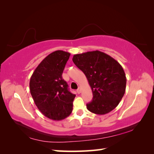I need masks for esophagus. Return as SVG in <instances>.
<instances>
[{
	"mask_svg": "<svg viewBox=\"0 0 154 154\" xmlns=\"http://www.w3.org/2000/svg\"><path fill=\"white\" fill-rule=\"evenodd\" d=\"M77 92L78 94H80V93H81V88H78V89L77 90Z\"/></svg>",
	"mask_w": 154,
	"mask_h": 154,
	"instance_id": "34e87169",
	"label": "esophagus"
}]
</instances>
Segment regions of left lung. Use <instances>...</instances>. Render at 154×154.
Wrapping results in <instances>:
<instances>
[{
	"label": "left lung",
	"mask_w": 154,
	"mask_h": 154,
	"mask_svg": "<svg viewBox=\"0 0 154 154\" xmlns=\"http://www.w3.org/2000/svg\"><path fill=\"white\" fill-rule=\"evenodd\" d=\"M74 64L86 76L93 98L87 109L104 115L116 107L126 91V77L123 68L114 58L100 51L75 54Z\"/></svg>",
	"instance_id": "obj_1"
}]
</instances>
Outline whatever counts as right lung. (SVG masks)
Segmentation results:
<instances>
[{"mask_svg":"<svg viewBox=\"0 0 154 154\" xmlns=\"http://www.w3.org/2000/svg\"><path fill=\"white\" fill-rule=\"evenodd\" d=\"M71 54L52 52L38 65L30 77V91L36 106L47 118L61 120L71 113L75 94L62 75Z\"/></svg>","mask_w":154,"mask_h":154,"instance_id":"right-lung-1","label":"right lung"}]
</instances>
